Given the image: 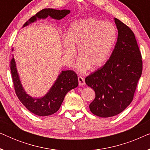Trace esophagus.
Masks as SVG:
<instances>
[{
    "mask_svg": "<svg viewBox=\"0 0 150 150\" xmlns=\"http://www.w3.org/2000/svg\"><path fill=\"white\" fill-rule=\"evenodd\" d=\"M78 80H79V85L80 86L85 85V80H84L83 78H82L81 76H79V77H78Z\"/></svg>",
    "mask_w": 150,
    "mask_h": 150,
    "instance_id": "1",
    "label": "esophagus"
}]
</instances>
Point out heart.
<instances>
[{
	"instance_id": "b5f03b06",
	"label": "heart",
	"mask_w": 150,
	"mask_h": 150,
	"mask_svg": "<svg viewBox=\"0 0 150 150\" xmlns=\"http://www.w3.org/2000/svg\"><path fill=\"white\" fill-rule=\"evenodd\" d=\"M117 33L113 24L95 18L79 20L67 28L63 42V57L69 63L74 60L78 49L77 68L85 72L105 64L115 44Z\"/></svg>"
}]
</instances>
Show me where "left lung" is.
Wrapping results in <instances>:
<instances>
[{
  "label": "left lung",
  "mask_w": 150,
  "mask_h": 150,
  "mask_svg": "<svg viewBox=\"0 0 150 150\" xmlns=\"http://www.w3.org/2000/svg\"><path fill=\"white\" fill-rule=\"evenodd\" d=\"M117 41L105 65L85 78L96 93L89 104L92 113L101 117L120 114L132 101L143 69L142 57L134 33L115 18Z\"/></svg>",
  "instance_id": "8db88e82"
}]
</instances>
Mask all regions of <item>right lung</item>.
Listing matches in <instances>:
<instances>
[{
	"label": "right lung",
	"instance_id": "1",
	"mask_svg": "<svg viewBox=\"0 0 150 150\" xmlns=\"http://www.w3.org/2000/svg\"><path fill=\"white\" fill-rule=\"evenodd\" d=\"M69 13L70 11L67 9H44L30 18L22 27L35 22L38 20L46 19L48 16L53 19L61 20ZM12 50H13V49ZM10 69L14 89L18 99L29 111L39 116H48L55 113L60 108L67 92L79 85L77 74L74 71H62L46 95L42 98H33L26 93L22 87L13 56L10 63Z\"/></svg>",
	"mask_w": 150,
	"mask_h": 150
}]
</instances>
